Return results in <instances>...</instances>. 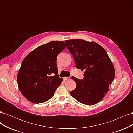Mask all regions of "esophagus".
<instances>
[{"label":"esophagus","mask_w":133,"mask_h":133,"mask_svg":"<svg viewBox=\"0 0 133 133\" xmlns=\"http://www.w3.org/2000/svg\"><path fill=\"white\" fill-rule=\"evenodd\" d=\"M69 79V78H66V77H64V78H63L64 80H68Z\"/></svg>","instance_id":"esophagus-1"}]
</instances>
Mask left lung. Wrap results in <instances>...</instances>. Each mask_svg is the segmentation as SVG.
<instances>
[{
	"instance_id": "left-lung-1",
	"label": "left lung",
	"mask_w": 133,
	"mask_h": 133,
	"mask_svg": "<svg viewBox=\"0 0 133 133\" xmlns=\"http://www.w3.org/2000/svg\"><path fill=\"white\" fill-rule=\"evenodd\" d=\"M65 42L73 55L75 67L85 71L82 80L72 76L76 87L70 94L80 103L94 105L104 98L114 80L115 70L111 60L105 50L95 42L82 39Z\"/></svg>"
}]
</instances>
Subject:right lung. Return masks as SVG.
<instances>
[{
	"label": "right lung",
	"mask_w": 133,
	"mask_h": 133,
	"mask_svg": "<svg viewBox=\"0 0 133 133\" xmlns=\"http://www.w3.org/2000/svg\"><path fill=\"white\" fill-rule=\"evenodd\" d=\"M65 47L62 41H51L36 48L23 60L17 82L22 94L30 102L42 103L53 96L63 80L58 74L57 56Z\"/></svg>",
	"instance_id": "obj_1"
}]
</instances>
